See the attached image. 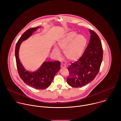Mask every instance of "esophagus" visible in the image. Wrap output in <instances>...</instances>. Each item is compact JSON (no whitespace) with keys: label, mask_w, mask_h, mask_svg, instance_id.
I'll return each instance as SVG.
<instances>
[{"label":"esophagus","mask_w":121,"mask_h":121,"mask_svg":"<svg viewBox=\"0 0 121 121\" xmlns=\"http://www.w3.org/2000/svg\"><path fill=\"white\" fill-rule=\"evenodd\" d=\"M60 67H61V68H67V66L63 64H61V65H60Z\"/></svg>","instance_id":"1"}]
</instances>
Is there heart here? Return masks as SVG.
<instances>
[{
  "mask_svg": "<svg viewBox=\"0 0 121 121\" xmlns=\"http://www.w3.org/2000/svg\"><path fill=\"white\" fill-rule=\"evenodd\" d=\"M87 40L85 36L78 35L75 31H71L66 34L58 41L59 47L64 50V54L67 59L75 61L82 54L87 45ZM53 52L57 55L60 53L59 49L54 46Z\"/></svg>",
  "mask_w": 121,
  "mask_h": 121,
  "instance_id": "1",
  "label": "heart"
}]
</instances>
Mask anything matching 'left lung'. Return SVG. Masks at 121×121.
<instances>
[{"label":"left lung","instance_id":"left-lung-1","mask_svg":"<svg viewBox=\"0 0 121 121\" xmlns=\"http://www.w3.org/2000/svg\"><path fill=\"white\" fill-rule=\"evenodd\" d=\"M90 40L82 55L68 68L67 82L78 88L91 82L97 75L103 59V49L98 35L90 30Z\"/></svg>","mask_w":121,"mask_h":121}]
</instances>
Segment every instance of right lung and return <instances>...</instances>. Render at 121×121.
Returning <instances> with one entry per match:
<instances>
[{
  "label": "right lung",
  "instance_id": "1",
  "mask_svg": "<svg viewBox=\"0 0 121 121\" xmlns=\"http://www.w3.org/2000/svg\"><path fill=\"white\" fill-rule=\"evenodd\" d=\"M39 28H30L22 34L16 44L15 56L18 72L21 78L26 84L35 89H44L50 86L56 73L60 70V62L59 61H44L39 69L31 72L25 69L19 58V51L22 43L27 39Z\"/></svg>",
  "mask_w": 121,
  "mask_h": 121
}]
</instances>
